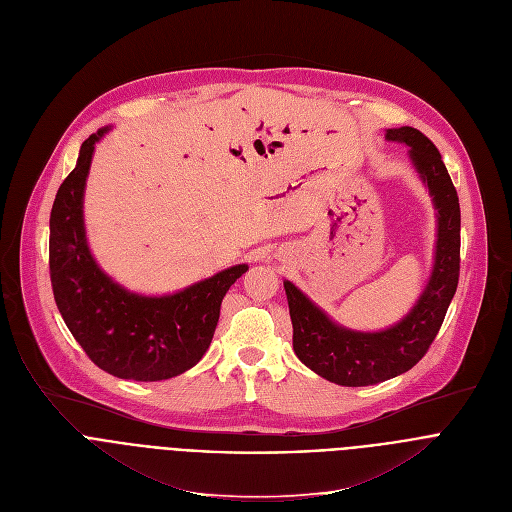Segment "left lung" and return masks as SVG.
Instances as JSON below:
<instances>
[{"instance_id":"8db88e82","label":"left lung","mask_w":512,"mask_h":512,"mask_svg":"<svg viewBox=\"0 0 512 512\" xmlns=\"http://www.w3.org/2000/svg\"><path fill=\"white\" fill-rule=\"evenodd\" d=\"M385 140L405 144L407 156L436 210V245L428 282L401 321L379 331H356L333 321L298 286L284 280L298 360L342 387H366L416 366L445 321L459 284L461 210L455 185L436 146L414 127H393Z\"/></svg>"}]
</instances>
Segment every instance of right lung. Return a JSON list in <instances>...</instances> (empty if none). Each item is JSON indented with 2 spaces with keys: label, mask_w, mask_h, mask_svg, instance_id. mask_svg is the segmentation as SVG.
I'll return each instance as SVG.
<instances>
[{
  "label": "right lung",
  "mask_w": 512,
  "mask_h": 512,
  "mask_svg": "<svg viewBox=\"0 0 512 512\" xmlns=\"http://www.w3.org/2000/svg\"><path fill=\"white\" fill-rule=\"evenodd\" d=\"M82 144L51 210L49 267L57 309L88 358L117 379L164 381L193 368L208 352L228 288L249 269L226 267L212 278L162 296L131 292L96 263L84 224V191L94 146Z\"/></svg>",
  "instance_id": "obj_1"
}]
</instances>
